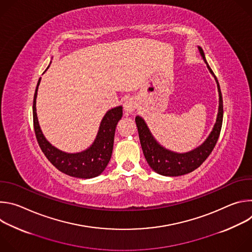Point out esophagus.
I'll list each match as a JSON object with an SVG mask.
<instances>
[{"label":"esophagus","instance_id":"34e87169","mask_svg":"<svg viewBox=\"0 0 252 252\" xmlns=\"http://www.w3.org/2000/svg\"><path fill=\"white\" fill-rule=\"evenodd\" d=\"M136 105H137V103H136L135 99L130 97V98H128V99H126L125 101V103H124V110L127 114H130V113L134 112V110L136 109Z\"/></svg>","mask_w":252,"mask_h":252}]
</instances>
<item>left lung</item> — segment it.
<instances>
[{
	"mask_svg": "<svg viewBox=\"0 0 252 252\" xmlns=\"http://www.w3.org/2000/svg\"><path fill=\"white\" fill-rule=\"evenodd\" d=\"M198 50L200 52L202 59L206 63L210 73L214 76V73L205 60L202 49L198 47ZM214 78L218 83V89L220 93V107H219L218 119L211 133L199 148L187 154H176V153L169 152L163 149L162 147H160L155 140L145 121H143L140 117L135 118V124L137 126L143 155H145V158L148 163L150 164V166L158 173L165 176H178V175H183V174L191 172L194 169H196L198 166H200L201 163L208 158V156L213 151L220 137L221 126H222V120H223L222 94L220 92L219 81L215 76Z\"/></svg>",
	"mask_w": 252,
	"mask_h": 252,
	"instance_id": "1",
	"label": "left lung"
}]
</instances>
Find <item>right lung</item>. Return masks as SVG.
I'll use <instances>...</instances> for the list:
<instances>
[{
	"instance_id": "right-lung-1",
	"label": "right lung",
	"mask_w": 252,
	"mask_h": 252,
	"mask_svg": "<svg viewBox=\"0 0 252 252\" xmlns=\"http://www.w3.org/2000/svg\"><path fill=\"white\" fill-rule=\"evenodd\" d=\"M40 81L41 79L38 82L33 95L32 121L35 137L42 152L56 168L69 176L79 178L97 176L104 170L112 158L116 126L122 119L123 107L117 106L105 114L94 145L89 150L80 154H65L54 148L41 131L35 113V98Z\"/></svg>"
}]
</instances>
